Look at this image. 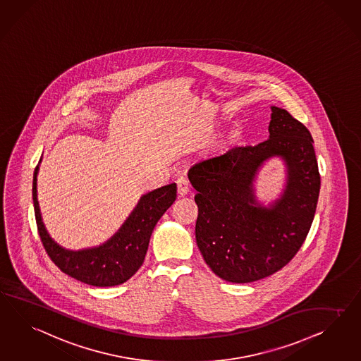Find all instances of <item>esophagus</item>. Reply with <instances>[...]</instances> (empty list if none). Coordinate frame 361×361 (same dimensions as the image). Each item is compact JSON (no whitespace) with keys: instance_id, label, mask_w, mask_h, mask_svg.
<instances>
[{"instance_id":"esophagus-1","label":"esophagus","mask_w":361,"mask_h":361,"mask_svg":"<svg viewBox=\"0 0 361 361\" xmlns=\"http://www.w3.org/2000/svg\"><path fill=\"white\" fill-rule=\"evenodd\" d=\"M177 193L180 197H184V195H188V192H189V183L186 181L185 177H178L177 178Z\"/></svg>"}]
</instances>
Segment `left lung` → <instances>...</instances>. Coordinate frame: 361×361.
I'll use <instances>...</instances> for the list:
<instances>
[{
	"mask_svg": "<svg viewBox=\"0 0 361 361\" xmlns=\"http://www.w3.org/2000/svg\"><path fill=\"white\" fill-rule=\"evenodd\" d=\"M310 131L289 111L272 106L269 139L234 147L197 163L188 177L197 190V245L226 281L252 283L280 271L300 251L312 227L321 175ZM281 155L288 185L269 209L254 201L252 183L263 161Z\"/></svg>",
	"mask_w": 361,
	"mask_h": 361,
	"instance_id": "obj_1",
	"label": "left lung"
}]
</instances>
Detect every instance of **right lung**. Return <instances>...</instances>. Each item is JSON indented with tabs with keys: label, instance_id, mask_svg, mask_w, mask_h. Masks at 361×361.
I'll use <instances>...</instances> for the list:
<instances>
[{
	"label": "right lung",
	"instance_id": "add662e5",
	"mask_svg": "<svg viewBox=\"0 0 361 361\" xmlns=\"http://www.w3.org/2000/svg\"><path fill=\"white\" fill-rule=\"evenodd\" d=\"M37 173L38 166L32 178V201L43 247L61 272L93 286H114L126 283L137 272L145 262L156 224L175 202L177 193L176 184L161 186L147 193L109 242L97 248L73 252L59 247L43 226L37 200Z\"/></svg>",
	"mask_w": 361,
	"mask_h": 361
}]
</instances>
